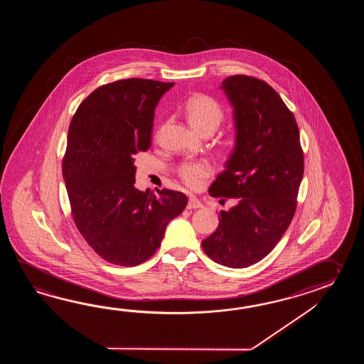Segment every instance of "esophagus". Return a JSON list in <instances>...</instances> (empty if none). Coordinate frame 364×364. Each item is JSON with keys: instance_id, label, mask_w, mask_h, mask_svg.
<instances>
[{"instance_id": "34e87169", "label": "esophagus", "mask_w": 364, "mask_h": 364, "mask_svg": "<svg viewBox=\"0 0 364 364\" xmlns=\"http://www.w3.org/2000/svg\"><path fill=\"white\" fill-rule=\"evenodd\" d=\"M203 208V204H201L199 199L196 198H190L188 203H187V209H199Z\"/></svg>"}]
</instances>
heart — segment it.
Masks as SVG:
<instances>
[{
	"label": "heart",
	"instance_id": "1",
	"mask_svg": "<svg viewBox=\"0 0 364 364\" xmlns=\"http://www.w3.org/2000/svg\"><path fill=\"white\" fill-rule=\"evenodd\" d=\"M185 112L188 121L201 134L215 132L225 117L221 104L204 93L193 95L186 101ZM213 173L215 168L207 160L183 161L177 169L178 178L191 190L200 188L205 179L210 178Z\"/></svg>",
	"mask_w": 364,
	"mask_h": 364
}]
</instances>
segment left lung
<instances>
[{"label": "left lung", "instance_id": "1", "mask_svg": "<svg viewBox=\"0 0 364 364\" xmlns=\"http://www.w3.org/2000/svg\"><path fill=\"white\" fill-rule=\"evenodd\" d=\"M221 88L234 107L237 141L209 195L238 204L220 212L216 232L201 246L216 263L246 268L268 255L291 223L304 159L294 114L271 85L238 74Z\"/></svg>", "mask_w": 364, "mask_h": 364}]
</instances>
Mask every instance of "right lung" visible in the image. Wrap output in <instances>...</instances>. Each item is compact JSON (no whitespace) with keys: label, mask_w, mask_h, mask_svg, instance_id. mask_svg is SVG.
I'll return each instance as SVG.
<instances>
[{"label":"right lung","mask_w":364,"mask_h":364,"mask_svg":"<svg viewBox=\"0 0 364 364\" xmlns=\"http://www.w3.org/2000/svg\"><path fill=\"white\" fill-rule=\"evenodd\" d=\"M174 83L130 77L90 93L71 119L62 176L73 220L108 263L134 267L160 247L166 225L187 205L185 193L135 188V157L151 147L155 108Z\"/></svg>","instance_id":"right-lung-1"}]
</instances>
